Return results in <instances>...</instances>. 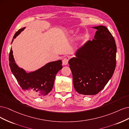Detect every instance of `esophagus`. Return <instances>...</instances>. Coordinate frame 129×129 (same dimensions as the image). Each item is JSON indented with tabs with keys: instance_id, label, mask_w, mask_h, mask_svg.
<instances>
[{
	"instance_id": "esophagus-1",
	"label": "esophagus",
	"mask_w": 129,
	"mask_h": 129,
	"mask_svg": "<svg viewBox=\"0 0 129 129\" xmlns=\"http://www.w3.org/2000/svg\"><path fill=\"white\" fill-rule=\"evenodd\" d=\"M68 61L69 59L67 58H64L62 60V62H63V64L64 65H66L68 64Z\"/></svg>"
}]
</instances>
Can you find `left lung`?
<instances>
[{
  "mask_svg": "<svg viewBox=\"0 0 129 129\" xmlns=\"http://www.w3.org/2000/svg\"><path fill=\"white\" fill-rule=\"evenodd\" d=\"M96 30L94 39L79 48L69 61L74 87L83 95L98 94L113 76L116 68L117 47L114 37L103 26Z\"/></svg>",
  "mask_w": 129,
  "mask_h": 129,
  "instance_id": "1",
  "label": "left lung"
}]
</instances>
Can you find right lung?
<instances>
[{"label": "right lung", "mask_w": 129, "mask_h": 129, "mask_svg": "<svg viewBox=\"0 0 129 129\" xmlns=\"http://www.w3.org/2000/svg\"><path fill=\"white\" fill-rule=\"evenodd\" d=\"M24 28L25 27L20 29L15 33L12 43ZM9 61L11 71L20 87L34 97H43L50 92L56 74L63 68L62 61L59 60L50 62L35 71L27 73L15 63L12 48L9 55Z\"/></svg>", "instance_id": "1"}]
</instances>
